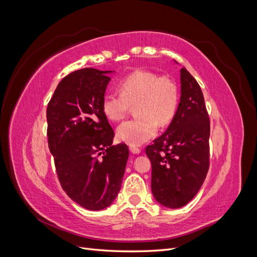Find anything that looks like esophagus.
Segmentation results:
<instances>
[{"mask_svg": "<svg viewBox=\"0 0 257 257\" xmlns=\"http://www.w3.org/2000/svg\"><path fill=\"white\" fill-rule=\"evenodd\" d=\"M130 151L133 154L141 153V149H139V148H137V147H135V146H130Z\"/></svg>", "mask_w": 257, "mask_h": 257, "instance_id": "obj_1", "label": "esophagus"}]
</instances>
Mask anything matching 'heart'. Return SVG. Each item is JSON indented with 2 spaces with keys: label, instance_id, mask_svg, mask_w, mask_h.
Listing matches in <instances>:
<instances>
[{
  "label": "heart",
  "instance_id": "heart-1",
  "mask_svg": "<svg viewBox=\"0 0 257 257\" xmlns=\"http://www.w3.org/2000/svg\"><path fill=\"white\" fill-rule=\"evenodd\" d=\"M118 92L106 93L103 111L109 120L120 121L135 106L137 116L116 128L120 141L141 146L158 133L159 124L172 122L179 106V89L174 79L151 71H136L120 81Z\"/></svg>",
  "mask_w": 257,
  "mask_h": 257
}]
</instances>
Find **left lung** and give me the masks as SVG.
Wrapping results in <instances>:
<instances>
[{"instance_id": "8db88e82", "label": "left lung", "mask_w": 257, "mask_h": 257, "mask_svg": "<svg viewBox=\"0 0 257 257\" xmlns=\"http://www.w3.org/2000/svg\"><path fill=\"white\" fill-rule=\"evenodd\" d=\"M181 96L168 128L146 148L152 165L151 190L166 208L185 206L203 185L209 169L210 121L195 78L180 69Z\"/></svg>"}]
</instances>
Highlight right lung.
I'll return each instance as SVG.
<instances>
[{
    "label": "right lung",
    "mask_w": 257,
    "mask_h": 257,
    "mask_svg": "<svg viewBox=\"0 0 257 257\" xmlns=\"http://www.w3.org/2000/svg\"><path fill=\"white\" fill-rule=\"evenodd\" d=\"M111 71L82 68L60 81L47 107L48 147L62 189L81 207L102 210L121 189L128 159L103 111Z\"/></svg>",
    "instance_id": "1"
}]
</instances>
